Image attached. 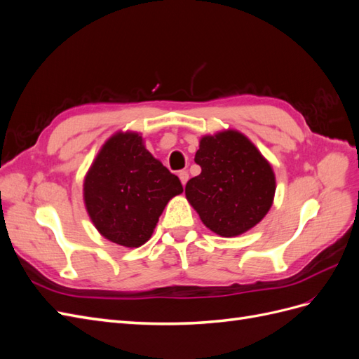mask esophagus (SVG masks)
<instances>
[{
  "label": "esophagus",
  "instance_id": "esophagus-1",
  "mask_svg": "<svg viewBox=\"0 0 359 359\" xmlns=\"http://www.w3.org/2000/svg\"><path fill=\"white\" fill-rule=\"evenodd\" d=\"M178 177H180V180H181L182 186H186V182L189 181V172H187V170H180V172H178Z\"/></svg>",
  "mask_w": 359,
  "mask_h": 359
}]
</instances>
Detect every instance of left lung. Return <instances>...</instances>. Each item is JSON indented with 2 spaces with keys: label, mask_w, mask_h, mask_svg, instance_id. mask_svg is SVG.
Listing matches in <instances>:
<instances>
[{
  "label": "left lung",
  "mask_w": 359,
  "mask_h": 359,
  "mask_svg": "<svg viewBox=\"0 0 359 359\" xmlns=\"http://www.w3.org/2000/svg\"><path fill=\"white\" fill-rule=\"evenodd\" d=\"M194 161L202 172L186 186V198L203 224L231 238L252 229L269 211L276 175L259 149L236 130L203 136Z\"/></svg>",
  "instance_id": "8db88e82"
}]
</instances>
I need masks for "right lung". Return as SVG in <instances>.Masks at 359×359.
Here are the masks:
<instances>
[{"instance_id":"obj_1","label":"right lung","mask_w":359,"mask_h":359,"mask_svg":"<svg viewBox=\"0 0 359 359\" xmlns=\"http://www.w3.org/2000/svg\"><path fill=\"white\" fill-rule=\"evenodd\" d=\"M180 193V178L133 132L107 139L83 181V201L95 229L124 247L145 244L168 202Z\"/></svg>"}]
</instances>
